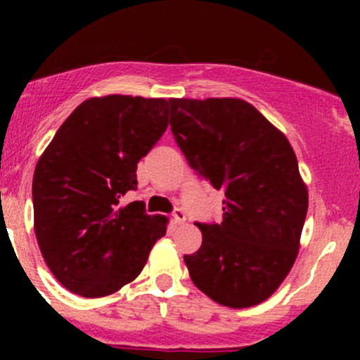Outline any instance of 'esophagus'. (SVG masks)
Instances as JSON below:
<instances>
[{"instance_id":"34e87169","label":"esophagus","mask_w":360,"mask_h":360,"mask_svg":"<svg viewBox=\"0 0 360 360\" xmlns=\"http://www.w3.org/2000/svg\"><path fill=\"white\" fill-rule=\"evenodd\" d=\"M172 219H174V223L181 224L184 219H186V212H184L181 207H176V209H174V212H172Z\"/></svg>"}]
</instances>
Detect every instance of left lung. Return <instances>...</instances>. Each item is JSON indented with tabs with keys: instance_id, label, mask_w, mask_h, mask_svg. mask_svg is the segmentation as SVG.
<instances>
[{
	"instance_id": "left-lung-1",
	"label": "left lung",
	"mask_w": 360,
	"mask_h": 360,
	"mask_svg": "<svg viewBox=\"0 0 360 360\" xmlns=\"http://www.w3.org/2000/svg\"><path fill=\"white\" fill-rule=\"evenodd\" d=\"M170 130L188 165L224 195L223 221L197 223L184 256L193 284L216 303L245 308L275 292L297 256L308 210L291 144L242 99H169Z\"/></svg>"
}]
</instances>
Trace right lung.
I'll list each match as a JSON object with an SVG mask.
<instances>
[{
    "label": "right lung",
    "instance_id": "obj_1",
    "mask_svg": "<svg viewBox=\"0 0 360 360\" xmlns=\"http://www.w3.org/2000/svg\"><path fill=\"white\" fill-rule=\"evenodd\" d=\"M169 125V101L94 97L60 125L32 177L34 231L45 263L71 292L101 297L143 271L167 219L143 202L122 205L137 190V163Z\"/></svg>",
    "mask_w": 360,
    "mask_h": 360
}]
</instances>
